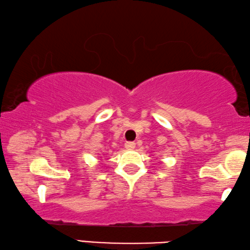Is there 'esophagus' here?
<instances>
[{"instance_id": "1", "label": "esophagus", "mask_w": 250, "mask_h": 250, "mask_svg": "<svg viewBox=\"0 0 250 250\" xmlns=\"http://www.w3.org/2000/svg\"><path fill=\"white\" fill-rule=\"evenodd\" d=\"M125 149H128V150H133L134 147H135V143L134 142H125Z\"/></svg>"}]
</instances>
